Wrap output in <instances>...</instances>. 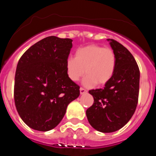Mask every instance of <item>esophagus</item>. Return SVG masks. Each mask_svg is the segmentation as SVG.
<instances>
[{"label":"esophagus","mask_w":156,"mask_h":156,"mask_svg":"<svg viewBox=\"0 0 156 156\" xmlns=\"http://www.w3.org/2000/svg\"><path fill=\"white\" fill-rule=\"evenodd\" d=\"M80 94H86L87 92V90L86 89H84V88L83 87H80Z\"/></svg>","instance_id":"obj_1"}]
</instances>
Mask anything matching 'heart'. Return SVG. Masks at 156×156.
I'll return each mask as SVG.
<instances>
[{
	"mask_svg": "<svg viewBox=\"0 0 156 156\" xmlns=\"http://www.w3.org/2000/svg\"><path fill=\"white\" fill-rule=\"evenodd\" d=\"M116 67V55L113 49L101 45L90 44L79 48L75 58H69L66 61V71L73 82L79 80L85 72L87 74L83 84L93 87L98 83L104 85L113 76Z\"/></svg>",
	"mask_w": 156,
	"mask_h": 156,
	"instance_id": "heart-1",
	"label": "heart"
}]
</instances>
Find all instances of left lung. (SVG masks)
Returning <instances> with one entry per match:
<instances>
[{
    "label": "left lung",
    "instance_id": "left-lung-1",
    "mask_svg": "<svg viewBox=\"0 0 156 156\" xmlns=\"http://www.w3.org/2000/svg\"><path fill=\"white\" fill-rule=\"evenodd\" d=\"M116 55L113 76L104 88L89 90L94 104L86 112L89 123L98 131L112 133L131 119L138 102L140 70L132 54L120 43L108 39Z\"/></svg>",
    "mask_w": 156,
    "mask_h": 156
}]
</instances>
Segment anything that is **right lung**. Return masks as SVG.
I'll list each match as a JSON object with an SVG mask.
<instances>
[{
	"label": "right lung",
	"instance_id": "obj_1",
	"mask_svg": "<svg viewBox=\"0 0 156 156\" xmlns=\"http://www.w3.org/2000/svg\"><path fill=\"white\" fill-rule=\"evenodd\" d=\"M73 40L51 36L30 47L16 68L14 98L18 113L32 129L48 131L55 127L80 86L69 79L66 61Z\"/></svg>",
	"mask_w": 156,
	"mask_h": 156
}]
</instances>
